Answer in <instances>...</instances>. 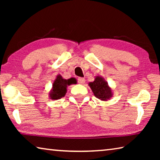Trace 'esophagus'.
I'll use <instances>...</instances> for the list:
<instances>
[{
    "instance_id": "esophagus-1",
    "label": "esophagus",
    "mask_w": 160,
    "mask_h": 160,
    "mask_svg": "<svg viewBox=\"0 0 160 160\" xmlns=\"http://www.w3.org/2000/svg\"><path fill=\"white\" fill-rule=\"evenodd\" d=\"M78 83L81 84V85H83V84L85 82V78H79L78 79Z\"/></svg>"
}]
</instances>
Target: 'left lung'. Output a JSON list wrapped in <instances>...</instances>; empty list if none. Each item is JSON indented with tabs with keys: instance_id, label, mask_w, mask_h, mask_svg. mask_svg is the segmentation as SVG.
Segmentation results:
<instances>
[{
	"instance_id": "8db88e82",
	"label": "left lung",
	"mask_w": 160,
	"mask_h": 160,
	"mask_svg": "<svg viewBox=\"0 0 160 160\" xmlns=\"http://www.w3.org/2000/svg\"><path fill=\"white\" fill-rule=\"evenodd\" d=\"M94 95L102 101H107L113 96L112 89L103 77L97 75L93 82L88 83Z\"/></svg>"
}]
</instances>
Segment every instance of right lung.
I'll return each mask as SVG.
<instances>
[{"instance_id":"add662e5","label":"right lung","mask_w":160,"mask_h":160,"mask_svg":"<svg viewBox=\"0 0 160 160\" xmlns=\"http://www.w3.org/2000/svg\"><path fill=\"white\" fill-rule=\"evenodd\" d=\"M76 83L77 80L74 78H70V79L66 80L64 79L60 74L57 75L53 82L52 88L48 94L50 99L57 100L63 97L67 92L68 86Z\"/></svg>"}]
</instances>
